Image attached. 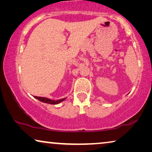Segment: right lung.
Returning <instances> with one entry per match:
<instances>
[{
	"label": "right lung",
	"instance_id": "right-lung-1",
	"mask_svg": "<svg viewBox=\"0 0 152 152\" xmlns=\"http://www.w3.org/2000/svg\"><path fill=\"white\" fill-rule=\"evenodd\" d=\"M35 98H37V99H39V101L42 102L44 103H48V104H59L60 102H61L62 101H64V99H58V100H53V99L46 98V97H37L35 96Z\"/></svg>",
	"mask_w": 152,
	"mask_h": 152
}]
</instances>
